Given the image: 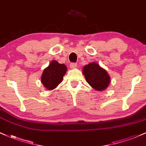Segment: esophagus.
I'll list each match as a JSON object with an SVG mask.
<instances>
[{"label":"esophagus","instance_id":"1","mask_svg":"<svg viewBox=\"0 0 146 146\" xmlns=\"http://www.w3.org/2000/svg\"><path fill=\"white\" fill-rule=\"evenodd\" d=\"M77 66H78V64H77L76 63H71L70 64V67L71 68H75L77 67Z\"/></svg>","mask_w":146,"mask_h":146}]
</instances>
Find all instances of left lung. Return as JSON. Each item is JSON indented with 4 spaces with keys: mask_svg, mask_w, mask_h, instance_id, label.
I'll use <instances>...</instances> for the list:
<instances>
[{
    "mask_svg": "<svg viewBox=\"0 0 146 146\" xmlns=\"http://www.w3.org/2000/svg\"><path fill=\"white\" fill-rule=\"evenodd\" d=\"M83 74L90 86L98 91L106 89L110 82V78L104 68L98 64L90 62L84 66Z\"/></svg>",
    "mask_w": 146,
    "mask_h": 146,
    "instance_id": "obj_1",
    "label": "left lung"
}]
</instances>
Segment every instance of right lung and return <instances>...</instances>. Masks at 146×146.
<instances>
[{
    "mask_svg": "<svg viewBox=\"0 0 146 146\" xmlns=\"http://www.w3.org/2000/svg\"><path fill=\"white\" fill-rule=\"evenodd\" d=\"M67 68L64 64H60L53 60L48 66L44 68L41 76V82L45 88L53 90L62 82Z\"/></svg>",
    "mask_w": 146,
    "mask_h": 146,
    "instance_id": "add662e5",
    "label": "right lung"
}]
</instances>
